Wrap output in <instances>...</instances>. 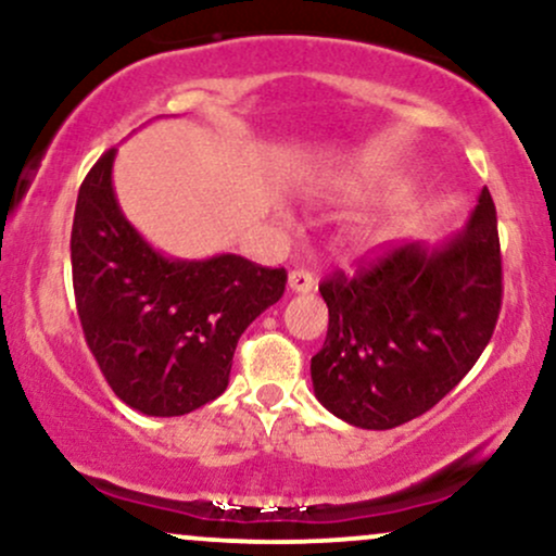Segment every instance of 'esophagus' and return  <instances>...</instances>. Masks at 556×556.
I'll list each match as a JSON object with an SVG mask.
<instances>
[{
	"instance_id": "34e87169",
	"label": "esophagus",
	"mask_w": 556,
	"mask_h": 556,
	"mask_svg": "<svg viewBox=\"0 0 556 556\" xmlns=\"http://www.w3.org/2000/svg\"><path fill=\"white\" fill-rule=\"evenodd\" d=\"M287 287H290L292 292H298V295H305V292L314 290L316 279L305 269H292L290 277H287Z\"/></svg>"
}]
</instances>
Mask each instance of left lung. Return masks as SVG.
<instances>
[{
	"instance_id": "obj_1",
	"label": "left lung",
	"mask_w": 556,
	"mask_h": 556,
	"mask_svg": "<svg viewBox=\"0 0 556 556\" xmlns=\"http://www.w3.org/2000/svg\"><path fill=\"white\" fill-rule=\"evenodd\" d=\"M324 348L314 394L331 416L387 431L424 416L483 353L502 308L496 208L486 188L460 232L437 245L392 248L358 277L321 287Z\"/></svg>"
}]
</instances>
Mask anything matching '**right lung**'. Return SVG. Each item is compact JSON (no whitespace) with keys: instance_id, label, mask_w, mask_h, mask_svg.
<instances>
[{"instance_id":"obj_1","label":"right lung","mask_w":556,"mask_h":556,"mask_svg":"<svg viewBox=\"0 0 556 556\" xmlns=\"http://www.w3.org/2000/svg\"><path fill=\"white\" fill-rule=\"evenodd\" d=\"M117 149L75 203L73 287L88 348L112 392L143 416H185L219 397L240 334L285 292V269L219 256L169 258L127 222L112 185Z\"/></svg>"}]
</instances>
